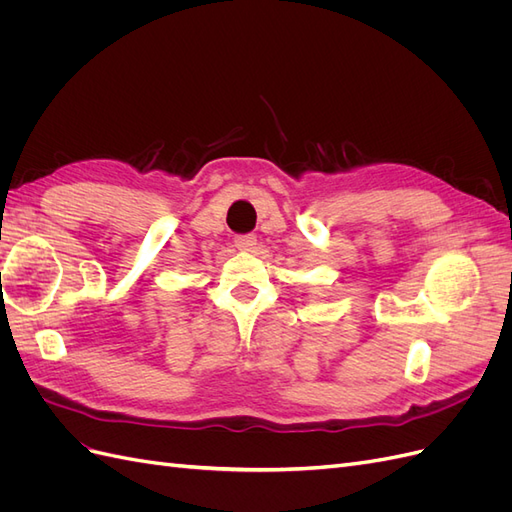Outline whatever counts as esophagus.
Segmentation results:
<instances>
[{"instance_id": "1", "label": "esophagus", "mask_w": 512, "mask_h": 512, "mask_svg": "<svg viewBox=\"0 0 512 512\" xmlns=\"http://www.w3.org/2000/svg\"><path fill=\"white\" fill-rule=\"evenodd\" d=\"M235 245L239 247V250H254L256 235H237Z\"/></svg>"}]
</instances>
